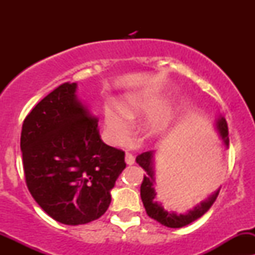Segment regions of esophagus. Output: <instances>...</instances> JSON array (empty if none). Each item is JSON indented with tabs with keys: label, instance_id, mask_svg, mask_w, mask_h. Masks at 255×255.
<instances>
[{
	"label": "esophagus",
	"instance_id": "obj_1",
	"mask_svg": "<svg viewBox=\"0 0 255 255\" xmlns=\"http://www.w3.org/2000/svg\"><path fill=\"white\" fill-rule=\"evenodd\" d=\"M126 163H127L128 165H133V164L135 163L134 155H132V154L129 153H126Z\"/></svg>",
	"mask_w": 255,
	"mask_h": 255
}]
</instances>
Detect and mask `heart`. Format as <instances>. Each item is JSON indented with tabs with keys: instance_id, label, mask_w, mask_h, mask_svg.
Listing matches in <instances>:
<instances>
[{
	"instance_id": "obj_1",
	"label": "heart",
	"mask_w": 255,
	"mask_h": 255,
	"mask_svg": "<svg viewBox=\"0 0 255 255\" xmlns=\"http://www.w3.org/2000/svg\"><path fill=\"white\" fill-rule=\"evenodd\" d=\"M160 97L156 94L138 92L123 100L122 106L105 107V130L113 144H122L129 138L133 118L146 115L144 129L150 134H159L168 128L173 111L169 106H160Z\"/></svg>"
}]
</instances>
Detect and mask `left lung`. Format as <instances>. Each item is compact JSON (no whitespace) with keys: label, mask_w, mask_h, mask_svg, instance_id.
I'll list each match as a JSON object with an SVG mask.
<instances>
[{"label":"left lung","mask_w":255,"mask_h":255,"mask_svg":"<svg viewBox=\"0 0 255 255\" xmlns=\"http://www.w3.org/2000/svg\"><path fill=\"white\" fill-rule=\"evenodd\" d=\"M216 130L218 132V135L222 139L226 148H228V145H230L228 127L227 122H226L222 116H218L217 121H216ZM135 161L142 166L146 173L144 175L142 185H140V197H142L146 215L153 218V220H155L156 222L160 223V225L165 226V227L181 228L184 226L190 225L191 222L196 221L197 218L204 216L217 199L220 187L215 192L208 195L207 199H205L204 201H201L199 205H196L191 210L186 211L185 213H176L174 211L166 210L161 202H158L155 200L156 191L154 189V185H155V150L144 151V153L137 156Z\"/></svg>","instance_id":"obj_1"}]
</instances>
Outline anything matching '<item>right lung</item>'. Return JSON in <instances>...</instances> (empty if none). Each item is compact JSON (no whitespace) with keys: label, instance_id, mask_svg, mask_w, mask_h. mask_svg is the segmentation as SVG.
<instances>
[{"label":"right lung","instance_id":"right-lung-1","mask_svg":"<svg viewBox=\"0 0 255 255\" xmlns=\"http://www.w3.org/2000/svg\"><path fill=\"white\" fill-rule=\"evenodd\" d=\"M64 82L25 117L20 133L25 182L33 199L63 225L101 217L126 168L125 151L102 142L99 121Z\"/></svg>","mask_w":255,"mask_h":255}]
</instances>
